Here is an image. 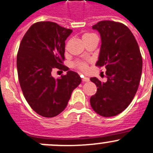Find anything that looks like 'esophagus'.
Wrapping results in <instances>:
<instances>
[{"instance_id": "obj_1", "label": "esophagus", "mask_w": 153, "mask_h": 153, "mask_svg": "<svg viewBox=\"0 0 153 153\" xmlns=\"http://www.w3.org/2000/svg\"><path fill=\"white\" fill-rule=\"evenodd\" d=\"M82 82H88V81H90V78H87V77H82Z\"/></svg>"}]
</instances>
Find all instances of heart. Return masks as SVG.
Masks as SVG:
<instances>
[{"label":"heart","mask_w":153,"mask_h":153,"mask_svg":"<svg viewBox=\"0 0 153 153\" xmlns=\"http://www.w3.org/2000/svg\"><path fill=\"white\" fill-rule=\"evenodd\" d=\"M92 36H94V34L93 33L84 34L82 36L83 40L85 39H87V38H89V37ZM74 66H75V67H76L78 69L82 71V72H85L88 70V66H87V63L84 61H76L75 63H74Z\"/></svg>","instance_id":"obj_1"}]
</instances>
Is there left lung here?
Returning a JSON list of instances; mask_svg holds the SVG:
<instances>
[{
    "label": "left lung",
    "mask_w": 153,
    "mask_h": 153,
    "mask_svg": "<svg viewBox=\"0 0 153 153\" xmlns=\"http://www.w3.org/2000/svg\"><path fill=\"white\" fill-rule=\"evenodd\" d=\"M93 29L99 31L102 40L96 66L106 69L108 80L101 82L95 77L90 78L98 87L90 98V105L100 116H116L137 93L143 66L141 54L134 35L123 24L102 21Z\"/></svg>",
    "instance_id": "left-lung-1"
}]
</instances>
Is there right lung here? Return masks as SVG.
I'll return each mask as SVG.
<instances>
[{
	"instance_id": "obj_1",
	"label": "right lung",
	"mask_w": 153,
	"mask_h": 153,
	"mask_svg": "<svg viewBox=\"0 0 153 153\" xmlns=\"http://www.w3.org/2000/svg\"><path fill=\"white\" fill-rule=\"evenodd\" d=\"M72 32L54 22H36L19 45L17 70L22 93L31 108L45 117L60 114L81 82L79 75L73 71L57 79L51 75L55 68L68 70L63 65L65 41Z\"/></svg>"
}]
</instances>
